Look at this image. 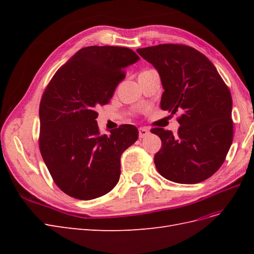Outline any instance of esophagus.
I'll return each mask as SVG.
<instances>
[{
    "instance_id": "obj_1",
    "label": "esophagus",
    "mask_w": 254,
    "mask_h": 254,
    "mask_svg": "<svg viewBox=\"0 0 254 254\" xmlns=\"http://www.w3.org/2000/svg\"><path fill=\"white\" fill-rule=\"evenodd\" d=\"M150 131L149 129H147L146 127H140L139 128V136L141 137V139H143V137H146L147 135H149Z\"/></svg>"
}]
</instances>
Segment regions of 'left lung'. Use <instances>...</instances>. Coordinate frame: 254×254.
Returning a JSON list of instances; mask_svg holds the SVG:
<instances>
[{"mask_svg":"<svg viewBox=\"0 0 254 254\" xmlns=\"http://www.w3.org/2000/svg\"><path fill=\"white\" fill-rule=\"evenodd\" d=\"M136 52L158 71L164 92L161 109L175 114L180 128H153L162 141L155 156L158 172L177 183L195 184L216 173L233 140L232 97L216 67L183 44H159Z\"/></svg>","mask_w":254,"mask_h":254,"instance_id":"left-lung-1","label":"left lung"}]
</instances>
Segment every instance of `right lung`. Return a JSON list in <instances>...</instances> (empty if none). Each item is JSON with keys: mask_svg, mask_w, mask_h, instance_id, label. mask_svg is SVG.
Segmentation results:
<instances>
[{"mask_svg": "<svg viewBox=\"0 0 254 254\" xmlns=\"http://www.w3.org/2000/svg\"><path fill=\"white\" fill-rule=\"evenodd\" d=\"M140 57L121 47L79 50L53 76L39 108V147L45 165L66 195L101 197L117 186L121 156L139 136L133 125L101 134L95 107L108 104L125 78V67Z\"/></svg>", "mask_w": 254, "mask_h": 254, "instance_id": "1", "label": "right lung"}]
</instances>
